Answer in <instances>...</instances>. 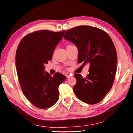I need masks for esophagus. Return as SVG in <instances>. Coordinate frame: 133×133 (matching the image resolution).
<instances>
[{
	"instance_id": "34e87169",
	"label": "esophagus",
	"mask_w": 133,
	"mask_h": 133,
	"mask_svg": "<svg viewBox=\"0 0 133 133\" xmlns=\"http://www.w3.org/2000/svg\"><path fill=\"white\" fill-rule=\"evenodd\" d=\"M66 77H67V78H70V77H71V75H67L66 76Z\"/></svg>"
}]
</instances>
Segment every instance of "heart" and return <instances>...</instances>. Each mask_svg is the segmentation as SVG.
Returning <instances> with one entry per match:
<instances>
[{
  "mask_svg": "<svg viewBox=\"0 0 133 133\" xmlns=\"http://www.w3.org/2000/svg\"><path fill=\"white\" fill-rule=\"evenodd\" d=\"M71 46V45H70V44H69V45H68V46H67V47H68V46Z\"/></svg>",
  "mask_w": 133,
  "mask_h": 133,
  "instance_id": "obj_1",
  "label": "heart"
}]
</instances>
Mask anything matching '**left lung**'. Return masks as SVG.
<instances>
[{
	"mask_svg": "<svg viewBox=\"0 0 133 133\" xmlns=\"http://www.w3.org/2000/svg\"><path fill=\"white\" fill-rule=\"evenodd\" d=\"M64 37L77 47L78 63L90 64L86 78L74 75L75 94L85 103H99L111 89L116 73L117 54L111 38L104 31L90 26L72 28Z\"/></svg>",
	"mask_w": 133,
	"mask_h": 133,
	"instance_id": "obj_1",
	"label": "left lung"
}]
</instances>
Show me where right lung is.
<instances>
[{
  "mask_svg": "<svg viewBox=\"0 0 133 133\" xmlns=\"http://www.w3.org/2000/svg\"><path fill=\"white\" fill-rule=\"evenodd\" d=\"M66 31H36L26 35L17 48L15 61L22 92L34 106L41 109L52 106L59 99L58 87L66 80L59 72H44V64L52 59L53 51Z\"/></svg>",
  "mask_w": 133,
  "mask_h": 133,
  "instance_id": "obj_1",
  "label": "right lung"
}]
</instances>
